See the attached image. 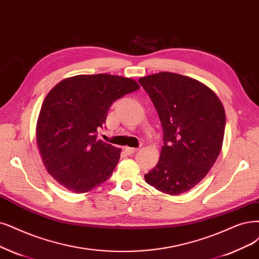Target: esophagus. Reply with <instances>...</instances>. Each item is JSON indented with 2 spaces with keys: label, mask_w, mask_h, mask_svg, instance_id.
Segmentation results:
<instances>
[{
  "label": "esophagus",
  "mask_w": 259,
  "mask_h": 259,
  "mask_svg": "<svg viewBox=\"0 0 259 259\" xmlns=\"http://www.w3.org/2000/svg\"><path fill=\"white\" fill-rule=\"evenodd\" d=\"M139 150V148H132V147H124V151L127 152L128 155H132V154H135L136 151H138Z\"/></svg>",
  "instance_id": "34e87169"
}]
</instances>
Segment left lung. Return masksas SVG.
<instances>
[{"label":"left lung","instance_id":"8db88e82","mask_svg":"<svg viewBox=\"0 0 259 259\" xmlns=\"http://www.w3.org/2000/svg\"><path fill=\"white\" fill-rule=\"evenodd\" d=\"M139 82L155 104L164 142L145 181L169 195L186 193L205 178L221 152L223 104L211 89L190 76L162 71Z\"/></svg>","mask_w":259,"mask_h":259}]
</instances>
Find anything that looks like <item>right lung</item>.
Listing matches in <instances>:
<instances>
[{
  "label": "right lung",
  "instance_id": "add662e5",
  "mask_svg": "<svg viewBox=\"0 0 259 259\" xmlns=\"http://www.w3.org/2000/svg\"><path fill=\"white\" fill-rule=\"evenodd\" d=\"M139 89L131 78L99 73L66 78L48 93L36 123V143L54 180L73 193H86L112 175L121 149L97 140V130L111 104Z\"/></svg>",
  "mask_w": 259,
  "mask_h": 259
}]
</instances>
